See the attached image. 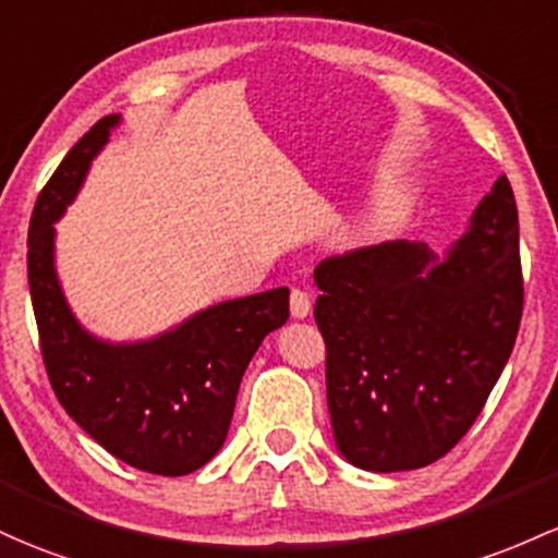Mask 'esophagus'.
<instances>
[{"instance_id": "1", "label": "esophagus", "mask_w": 558, "mask_h": 558, "mask_svg": "<svg viewBox=\"0 0 558 558\" xmlns=\"http://www.w3.org/2000/svg\"><path fill=\"white\" fill-rule=\"evenodd\" d=\"M310 310H312L310 293L302 289H293L291 291V315L296 317V320H304V317L310 315Z\"/></svg>"}]
</instances>
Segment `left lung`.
I'll return each instance as SVG.
<instances>
[{
	"label": "left lung",
	"mask_w": 558,
	"mask_h": 558,
	"mask_svg": "<svg viewBox=\"0 0 558 558\" xmlns=\"http://www.w3.org/2000/svg\"><path fill=\"white\" fill-rule=\"evenodd\" d=\"M336 445L352 466L410 471L463 439L504 373L524 307L519 214L498 177L445 259L389 241L315 267Z\"/></svg>",
	"instance_id": "left-lung-1"
}]
</instances>
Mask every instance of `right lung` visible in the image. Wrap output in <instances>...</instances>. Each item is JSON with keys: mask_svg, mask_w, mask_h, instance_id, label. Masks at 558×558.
I'll return each instance as SVG.
<instances>
[{"mask_svg": "<svg viewBox=\"0 0 558 558\" xmlns=\"http://www.w3.org/2000/svg\"><path fill=\"white\" fill-rule=\"evenodd\" d=\"M121 116H106L60 161L28 225V289L41 360L65 413L130 466L182 476L222 448L238 387L269 330L289 320V289L232 299L137 344H108L76 323L54 275V228Z\"/></svg>", "mask_w": 558, "mask_h": 558, "instance_id": "obj_1", "label": "right lung"}]
</instances>
